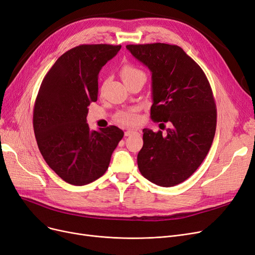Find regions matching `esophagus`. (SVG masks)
Segmentation results:
<instances>
[{
  "label": "esophagus",
  "mask_w": 255,
  "mask_h": 255,
  "mask_svg": "<svg viewBox=\"0 0 255 255\" xmlns=\"http://www.w3.org/2000/svg\"><path fill=\"white\" fill-rule=\"evenodd\" d=\"M138 132L136 130H127V131H125V136H131V135H133V134H137Z\"/></svg>",
  "instance_id": "obj_1"
}]
</instances>
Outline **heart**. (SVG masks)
I'll return each mask as SVG.
<instances>
[{"instance_id":"obj_1","label":"heart","mask_w":255,"mask_h":255,"mask_svg":"<svg viewBox=\"0 0 255 255\" xmlns=\"http://www.w3.org/2000/svg\"><path fill=\"white\" fill-rule=\"evenodd\" d=\"M121 75L125 83L130 80H132V79H135L137 77H145L146 78V74L142 69H139V68L135 67L134 65H131V64H126L123 66L122 70H121ZM117 121L122 123L123 125L135 126L138 124L139 118L136 113V109H130L127 111H122V112L118 113Z\"/></svg>"}]
</instances>
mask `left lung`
<instances>
[{
    "label": "left lung",
    "instance_id": "obj_1",
    "mask_svg": "<svg viewBox=\"0 0 255 255\" xmlns=\"http://www.w3.org/2000/svg\"><path fill=\"white\" fill-rule=\"evenodd\" d=\"M126 48L152 72L150 118L171 126L166 134L143 129L139 172L158 186L181 184L201 166L213 142L216 105L210 83L180 46L152 43Z\"/></svg>",
    "mask_w": 255,
    "mask_h": 255
}]
</instances>
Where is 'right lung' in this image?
Listing matches in <instances>:
<instances>
[{"label":"right lung","mask_w":255,"mask_h":255,"mask_svg":"<svg viewBox=\"0 0 255 255\" xmlns=\"http://www.w3.org/2000/svg\"><path fill=\"white\" fill-rule=\"evenodd\" d=\"M121 45H79L46 73L33 107V130L45 162L66 183L83 186L107 171L124 136L117 126L91 130L88 106L97 102L99 73Z\"/></svg>","instance_id":"obj_1"}]
</instances>
